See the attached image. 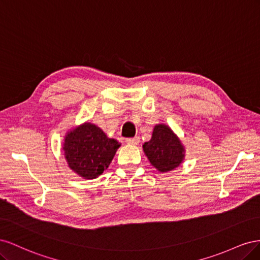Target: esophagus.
<instances>
[{
  "label": "esophagus",
  "instance_id": "34e87169",
  "mask_svg": "<svg viewBox=\"0 0 260 260\" xmlns=\"http://www.w3.org/2000/svg\"><path fill=\"white\" fill-rule=\"evenodd\" d=\"M125 143L129 145H138L140 143V138L139 137H135V138H129L125 140Z\"/></svg>",
  "mask_w": 260,
  "mask_h": 260
}]
</instances>
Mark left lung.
Instances as JSON below:
<instances>
[{
  "mask_svg": "<svg viewBox=\"0 0 260 260\" xmlns=\"http://www.w3.org/2000/svg\"><path fill=\"white\" fill-rule=\"evenodd\" d=\"M147 159L159 172H168L179 167L185 157V147L169 125L156 124L152 138L143 144Z\"/></svg>",
  "mask_w": 260,
  "mask_h": 260,
  "instance_id": "left-lung-1",
  "label": "left lung"
}]
</instances>
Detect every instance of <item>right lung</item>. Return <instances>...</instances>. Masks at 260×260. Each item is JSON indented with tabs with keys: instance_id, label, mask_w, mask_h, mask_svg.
Listing matches in <instances>:
<instances>
[{
	"instance_id": "right-lung-1",
	"label": "right lung",
	"mask_w": 260,
	"mask_h": 260,
	"mask_svg": "<svg viewBox=\"0 0 260 260\" xmlns=\"http://www.w3.org/2000/svg\"><path fill=\"white\" fill-rule=\"evenodd\" d=\"M120 145L96 124L85 121L66 132L62 151L68 167L75 174L92 180L108 168Z\"/></svg>"
}]
</instances>
